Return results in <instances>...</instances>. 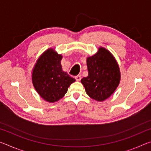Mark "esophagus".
Listing matches in <instances>:
<instances>
[{
  "instance_id": "obj_1",
  "label": "esophagus",
  "mask_w": 151,
  "mask_h": 151,
  "mask_svg": "<svg viewBox=\"0 0 151 151\" xmlns=\"http://www.w3.org/2000/svg\"><path fill=\"white\" fill-rule=\"evenodd\" d=\"M81 75H78L77 76H75V79L76 81H80L81 80Z\"/></svg>"
}]
</instances>
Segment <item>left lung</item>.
Instances as JSON below:
<instances>
[{
  "mask_svg": "<svg viewBox=\"0 0 151 151\" xmlns=\"http://www.w3.org/2000/svg\"><path fill=\"white\" fill-rule=\"evenodd\" d=\"M88 75L81 79L86 94L98 101L108 99L119 85L121 75L115 58L109 50L100 48L86 59Z\"/></svg>",
  "mask_w": 151,
  "mask_h": 151,
  "instance_id": "left-lung-1",
  "label": "left lung"
}]
</instances>
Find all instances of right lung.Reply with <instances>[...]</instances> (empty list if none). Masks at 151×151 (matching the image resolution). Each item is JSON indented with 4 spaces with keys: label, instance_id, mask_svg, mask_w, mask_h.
<instances>
[{
    "label": "right lung",
    "instance_id": "1",
    "mask_svg": "<svg viewBox=\"0 0 151 151\" xmlns=\"http://www.w3.org/2000/svg\"><path fill=\"white\" fill-rule=\"evenodd\" d=\"M62 56L50 48L38 59L33 69L32 81L34 87L43 99L54 103L62 99L68 88L75 81L61 66Z\"/></svg>",
    "mask_w": 151,
    "mask_h": 151
}]
</instances>
